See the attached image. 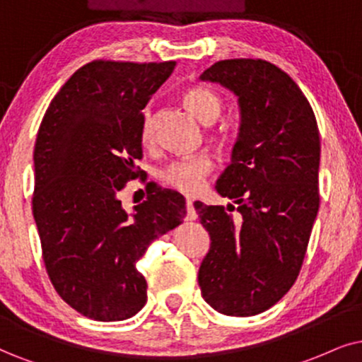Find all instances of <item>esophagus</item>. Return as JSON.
Returning <instances> with one entry per match:
<instances>
[{
  "label": "esophagus",
  "instance_id": "1",
  "mask_svg": "<svg viewBox=\"0 0 362 362\" xmlns=\"http://www.w3.org/2000/svg\"><path fill=\"white\" fill-rule=\"evenodd\" d=\"M185 205H187V218H189V221H195L197 214H195V209H194V200L187 199Z\"/></svg>",
  "mask_w": 362,
  "mask_h": 362
}]
</instances>
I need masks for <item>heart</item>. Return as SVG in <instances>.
<instances>
[{
	"mask_svg": "<svg viewBox=\"0 0 362 362\" xmlns=\"http://www.w3.org/2000/svg\"><path fill=\"white\" fill-rule=\"evenodd\" d=\"M182 100L194 115L204 123H212L221 117L223 110V102L221 95L209 86L195 85L184 91ZM153 135L152 108H147L141 120V140L144 144H150ZM227 130H218L217 136L221 140L227 139ZM215 162L207 153L187 155L172 160L165 167L158 170V180L163 187L180 192L185 195H197L205 187V182L210 173L214 172Z\"/></svg>",
	"mask_w": 362,
	"mask_h": 362,
	"instance_id": "b5f03b06",
	"label": "heart"
}]
</instances>
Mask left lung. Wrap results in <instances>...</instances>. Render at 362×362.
I'll list each match as a JSON object with an SVG mask.
<instances>
[{
    "label": "left lung",
    "instance_id": "obj_1",
    "mask_svg": "<svg viewBox=\"0 0 362 362\" xmlns=\"http://www.w3.org/2000/svg\"><path fill=\"white\" fill-rule=\"evenodd\" d=\"M200 80L239 97L240 134L218 194L237 204L194 207L209 232L199 269L205 303L227 315H255L291 289L319 210L321 139L308 98L281 68L259 58L222 59Z\"/></svg>",
    "mask_w": 362,
    "mask_h": 362
}]
</instances>
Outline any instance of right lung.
Listing matches in <instances>:
<instances>
[{
    "label": "right lung",
    "instance_id": "add662e5",
    "mask_svg": "<svg viewBox=\"0 0 362 362\" xmlns=\"http://www.w3.org/2000/svg\"><path fill=\"white\" fill-rule=\"evenodd\" d=\"M175 62L93 59L59 88L35 144L33 215L53 287L95 321H123L147 303L136 262L158 237L184 222V197L148 184L134 214L120 192L147 175L144 108Z\"/></svg>",
    "mask_w": 362,
    "mask_h": 362
}]
</instances>
